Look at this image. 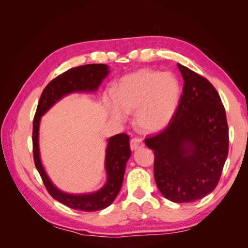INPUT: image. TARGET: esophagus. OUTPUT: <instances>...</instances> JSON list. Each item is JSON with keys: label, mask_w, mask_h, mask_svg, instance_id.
Here are the masks:
<instances>
[{"label": "esophagus", "mask_w": 248, "mask_h": 248, "mask_svg": "<svg viewBox=\"0 0 248 248\" xmlns=\"http://www.w3.org/2000/svg\"><path fill=\"white\" fill-rule=\"evenodd\" d=\"M141 147H144V142H142L141 139L134 138V139L131 140V141H130V148H131L132 151H136V150H138V149H140Z\"/></svg>", "instance_id": "esophagus-1"}]
</instances>
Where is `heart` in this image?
<instances>
[{
    "label": "heart",
    "instance_id": "1",
    "mask_svg": "<svg viewBox=\"0 0 248 248\" xmlns=\"http://www.w3.org/2000/svg\"><path fill=\"white\" fill-rule=\"evenodd\" d=\"M181 88L170 72L140 69L120 79L115 89V100L106 98L110 116L124 121L126 114L136 112V123L145 132L166 128L178 108Z\"/></svg>",
    "mask_w": 248,
    "mask_h": 248
}]
</instances>
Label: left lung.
<instances>
[{"mask_svg": "<svg viewBox=\"0 0 248 248\" xmlns=\"http://www.w3.org/2000/svg\"><path fill=\"white\" fill-rule=\"evenodd\" d=\"M184 79L178 108L166 129L145 140L154 152V178L162 196L189 202L211 193L229 152V128L211 82L177 64Z\"/></svg>", "mask_w": 248, "mask_h": 248, "instance_id": "left-lung-1", "label": "left lung"}]
</instances>
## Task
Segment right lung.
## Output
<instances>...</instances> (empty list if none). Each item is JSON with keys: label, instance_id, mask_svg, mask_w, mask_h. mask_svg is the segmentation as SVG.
Here are the masks:
<instances>
[{"label": "right lung", "instance_id": "right-lung-1", "mask_svg": "<svg viewBox=\"0 0 248 248\" xmlns=\"http://www.w3.org/2000/svg\"><path fill=\"white\" fill-rule=\"evenodd\" d=\"M109 73L106 64H88L76 67L60 74L43 90L33 121V154L37 170L47 191L55 200L74 210L93 212L108 208L121 189L127 160L131 155L129 137L125 133L108 139L104 168L107 182L99 190L89 193H67L51 182L43 168L39 150V127L41 117L46 115L63 97L72 93L96 92Z\"/></svg>", "mask_w": 248, "mask_h": 248}]
</instances>
